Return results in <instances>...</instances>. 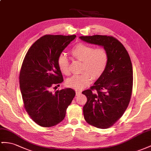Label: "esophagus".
<instances>
[{"instance_id":"esophagus-1","label":"esophagus","mask_w":151,"mask_h":151,"mask_svg":"<svg viewBox=\"0 0 151 151\" xmlns=\"http://www.w3.org/2000/svg\"><path fill=\"white\" fill-rule=\"evenodd\" d=\"M82 94V92H79V91H76V96H79Z\"/></svg>"}]
</instances>
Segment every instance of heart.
Instances as JSON below:
<instances>
[{
	"label": "heart",
	"instance_id": "heart-1",
	"mask_svg": "<svg viewBox=\"0 0 151 151\" xmlns=\"http://www.w3.org/2000/svg\"><path fill=\"white\" fill-rule=\"evenodd\" d=\"M71 54L75 59L82 62L80 69L82 74L73 76L66 81L67 86L73 89H83L91 83L92 78H99L106 70L109 54L104 48H94L90 45L79 42L73 46ZM57 65L62 73L65 75H69V61L64 54L58 57Z\"/></svg>",
	"mask_w": 151,
	"mask_h": 151
}]
</instances>
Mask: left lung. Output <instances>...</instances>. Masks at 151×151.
I'll use <instances>...</instances> for the list:
<instances>
[{
  "label": "left lung",
  "mask_w": 151,
  "mask_h": 151,
  "mask_svg": "<svg viewBox=\"0 0 151 151\" xmlns=\"http://www.w3.org/2000/svg\"><path fill=\"white\" fill-rule=\"evenodd\" d=\"M80 38L103 46L109 54L103 75L89 89L82 92L87 98L83 108L86 121L98 128H109L122 117L130 101L133 81L130 57L124 45L113 36L94 35Z\"/></svg>",
  "instance_id": "8db88e82"
}]
</instances>
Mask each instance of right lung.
<instances>
[{
    "instance_id": "right-lung-1",
    "label": "right lung",
    "mask_w": 151,
    "mask_h": 151,
    "mask_svg": "<svg viewBox=\"0 0 151 151\" xmlns=\"http://www.w3.org/2000/svg\"><path fill=\"white\" fill-rule=\"evenodd\" d=\"M75 35H45L30 46L20 72V87L24 108L37 124L52 127L63 121L75 96L71 88L57 90L63 77L57 59Z\"/></svg>"
}]
</instances>
